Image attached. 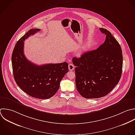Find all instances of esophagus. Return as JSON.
I'll list each match as a JSON object with an SVG mask.
<instances>
[{"instance_id": "34e87169", "label": "esophagus", "mask_w": 135, "mask_h": 135, "mask_svg": "<svg viewBox=\"0 0 135 135\" xmlns=\"http://www.w3.org/2000/svg\"><path fill=\"white\" fill-rule=\"evenodd\" d=\"M74 69V66L72 64H69V70L70 71H73Z\"/></svg>"}]
</instances>
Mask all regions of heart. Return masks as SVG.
Segmentation results:
<instances>
[{
  "label": "heart",
  "mask_w": 135,
  "mask_h": 135,
  "mask_svg": "<svg viewBox=\"0 0 135 135\" xmlns=\"http://www.w3.org/2000/svg\"><path fill=\"white\" fill-rule=\"evenodd\" d=\"M83 50H84V49H83Z\"/></svg>",
  "instance_id": "b5f03b06"
}]
</instances>
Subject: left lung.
<instances>
[{
  "mask_svg": "<svg viewBox=\"0 0 135 135\" xmlns=\"http://www.w3.org/2000/svg\"><path fill=\"white\" fill-rule=\"evenodd\" d=\"M99 30L106 35L104 43L97 50L72 59L76 66L77 90L87 99L107 95L118 83L122 74L123 57L120 44L109 31L103 28Z\"/></svg>",
  "mask_w": 135,
  "mask_h": 135,
  "instance_id": "1",
  "label": "left lung"
}]
</instances>
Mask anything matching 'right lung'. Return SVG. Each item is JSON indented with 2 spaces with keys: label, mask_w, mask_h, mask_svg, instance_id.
<instances>
[{
  "label": "right lung",
  "mask_w": 135,
  "mask_h": 135,
  "mask_svg": "<svg viewBox=\"0 0 135 135\" xmlns=\"http://www.w3.org/2000/svg\"><path fill=\"white\" fill-rule=\"evenodd\" d=\"M38 28L28 31L16 44L12 56L13 75L16 83L28 95L38 99L52 97L58 91L60 82L68 72V63L36 65L24 54V41L40 31Z\"/></svg>",
  "instance_id": "1"
}]
</instances>
